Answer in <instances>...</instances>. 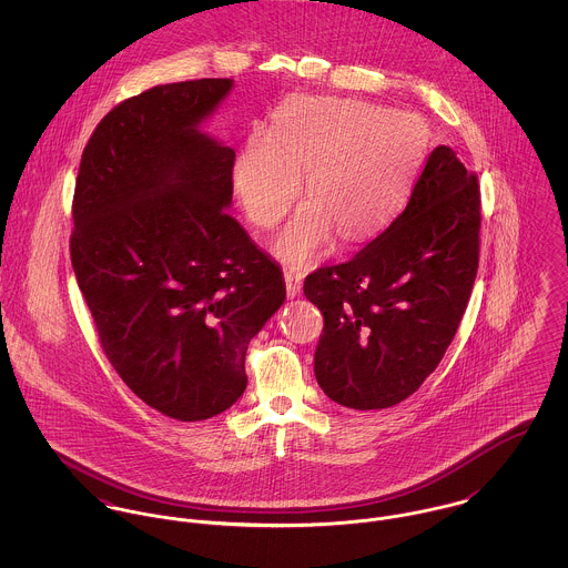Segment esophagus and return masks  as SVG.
<instances>
[{
    "label": "esophagus",
    "mask_w": 568,
    "mask_h": 568,
    "mask_svg": "<svg viewBox=\"0 0 568 568\" xmlns=\"http://www.w3.org/2000/svg\"><path fill=\"white\" fill-rule=\"evenodd\" d=\"M284 282H286V295H288L291 300L300 297V293H302V284H304L302 273H297V271L288 268V271H284Z\"/></svg>",
    "instance_id": "esophagus-1"
}]
</instances>
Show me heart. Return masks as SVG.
<instances>
[{
    "label": "heart",
    "mask_w": 568,
    "mask_h": 568,
    "mask_svg": "<svg viewBox=\"0 0 568 568\" xmlns=\"http://www.w3.org/2000/svg\"><path fill=\"white\" fill-rule=\"evenodd\" d=\"M428 126L413 111L354 98H302L286 104L273 133L255 129L234 160V187L246 216L277 225L306 176L311 199L273 241L293 266L325 255L341 232L361 241L403 207L426 158Z\"/></svg>",
    "instance_id": "heart-1"
}]
</instances>
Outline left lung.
I'll use <instances>...</instances> for the list:
<instances>
[{
    "mask_svg": "<svg viewBox=\"0 0 568 568\" xmlns=\"http://www.w3.org/2000/svg\"><path fill=\"white\" fill-rule=\"evenodd\" d=\"M479 227L477 174L437 146L405 212L352 260L306 277L324 315L315 376L329 400L387 408L435 372L475 286Z\"/></svg>",
    "mask_w": 568,
    "mask_h": 568,
    "instance_id": "8db88e82",
    "label": "left lung"
}]
</instances>
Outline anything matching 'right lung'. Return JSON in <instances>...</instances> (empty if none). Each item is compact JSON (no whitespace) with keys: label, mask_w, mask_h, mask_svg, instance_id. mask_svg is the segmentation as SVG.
Returning a JSON list of instances; mask_svg holds the SVG:
<instances>
[{"label":"right lung","mask_w":568,"mask_h":568,"mask_svg":"<svg viewBox=\"0 0 568 568\" xmlns=\"http://www.w3.org/2000/svg\"><path fill=\"white\" fill-rule=\"evenodd\" d=\"M232 79L158 84L82 151L72 266L120 378L181 422L246 389L244 354L286 300L282 268L227 214L236 153L201 131Z\"/></svg>","instance_id":"1"}]
</instances>
